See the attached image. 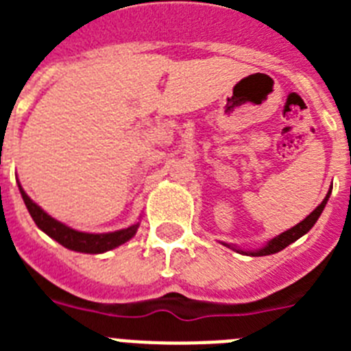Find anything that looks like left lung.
<instances>
[{"instance_id": "8db88e82", "label": "left lung", "mask_w": 351, "mask_h": 351, "mask_svg": "<svg viewBox=\"0 0 351 351\" xmlns=\"http://www.w3.org/2000/svg\"><path fill=\"white\" fill-rule=\"evenodd\" d=\"M330 191H332V188L328 190L327 197L324 198V202H322L320 206L316 207V209L313 210L311 214H309L308 218H304L302 221L297 223L295 226H291L290 230L283 232V234H280V235H278V237L271 239V241H269V243L265 244V246H263V247H260V250L244 251V250H237V247L230 246V244H225V246L232 247V250H235V251H237V253H243V255H250V256H265V255H272V253H278V251L285 250V247H287L288 244L295 243L297 239L302 237L304 234H308V232L311 230L313 226H315V223L318 221V218H320L322 210L325 209V204H327L328 197H330Z\"/></svg>"}]
</instances>
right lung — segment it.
I'll use <instances>...</instances> for the list:
<instances>
[{
  "mask_svg": "<svg viewBox=\"0 0 351 351\" xmlns=\"http://www.w3.org/2000/svg\"><path fill=\"white\" fill-rule=\"evenodd\" d=\"M19 191L23 195V200L26 204L27 210H29L31 218L36 223L40 230H43L49 237H52L54 241L61 244V246L68 247L71 251H79V253H105L108 250H114V247L125 244L126 241L137 234V228L141 223H135V225L128 226V228H123V230L117 232H108V234H88V232H79L73 230L70 226L63 225L61 221L54 219L52 216H49L45 210L40 206H36L33 200L26 195V191L23 190V186L19 184Z\"/></svg>",
  "mask_w": 351,
  "mask_h": 351,
  "instance_id": "obj_1",
  "label": "right lung"
}]
</instances>
